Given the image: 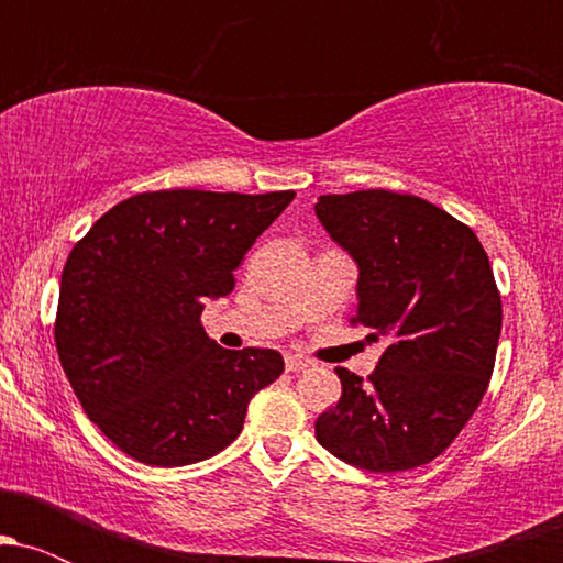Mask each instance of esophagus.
<instances>
[{
	"label": "esophagus",
	"mask_w": 563,
	"mask_h": 563,
	"mask_svg": "<svg viewBox=\"0 0 563 563\" xmlns=\"http://www.w3.org/2000/svg\"><path fill=\"white\" fill-rule=\"evenodd\" d=\"M307 367H309V360L296 357V354H288V357H286V371H290V373L307 371Z\"/></svg>",
	"instance_id": "34e87169"
}]
</instances>
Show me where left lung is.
<instances>
[{"label":"left lung","mask_w":563,"mask_h":563,"mask_svg":"<svg viewBox=\"0 0 563 563\" xmlns=\"http://www.w3.org/2000/svg\"><path fill=\"white\" fill-rule=\"evenodd\" d=\"M314 211L360 267L352 325L386 341L367 384L335 367L341 399L314 421L318 442L380 474L431 463L493 376L503 303L487 251L468 224L407 192L320 196Z\"/></svg>","instance_id":"obj_1"}]
</instances>
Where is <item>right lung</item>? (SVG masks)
<instances>
[{"label": "right lung", "instance_id": "right-lung-1", "mask_svg": "<svg viewBox=\"0 0 563 563\" xmlns=\"http://www.w3.org/2000/svg\"><path fill=\"white\" fill-rule=\"evenodd\" d=\"M294 190H153L121 200L63 267L55 346L97 429L145 466H187L241 434L283 373L275 349L230 352L200 325Z\"/></svg>", "mask_w": 563, "mask_h": 563}]
</instances>
